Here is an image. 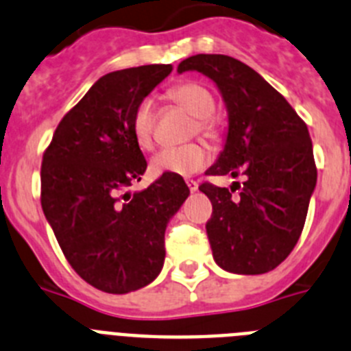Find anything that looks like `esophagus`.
<instances>
[{"instance_id":"obj_1","label":"esophagus","mask_w":351,"mask_h":351,"mask_svg":"<svg viewBox=\"0 0 351 351\" xmlns=\"http://www.w3.org/2000/svg\"><path fill=\"white\" fill-rule=\"evenodd\" d=\"M186 184H188V188H190L191 193H195V191L198 190V182L193 181V179H188V181H186Z\"/></svg>"}]
</instances>
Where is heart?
<instances>
[{
  "instance_id": "heart-1",
  "label": "heart",
  "mask_w": 351,
  "mask_h": 351,
  "mask_svg": "<svg viewBox=\"0 0 351 351\" xmlns=\"http://www.w3.org/2000/svg\"><path fill=\"white\" fill-rule=\"evenodd\" d=\"M169 100L195 117L193 130L198 135L216 141L219 137L218 121L213 116L214 96L206 86L198 82H182L173 86L169 93ZM156 128V108L153 100H142L137 105L132 117L133 137L142 149H151L154 142ZM210 161L209 149L202 144H188L182 147H167L154 154L151 160V170L158 176L173 173V176H193L206 169Z\"/></svg>"
}]
</instances>
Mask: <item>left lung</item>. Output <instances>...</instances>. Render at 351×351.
<instances>
[{
    "label": "left lung",
    "instance_id": "1",
    "mask_svg": "<svg viewBox=\"0 0 351 351\" xmlns=\"http://www.w3.org/2000/svg\"><path fill=\"white\" fill-rule=\"evenodd\" d=\"M197 70L213 79L228 110V135L207 176H243L234 189L206 181L213 214L206 230L219 267L235 274H263L291 253L302 234L316 165L308 126L281 93L243 61L197 54L179 73Z\"/></svg>",
    "mask_w": 351,
    "mask_h": 351
}]
</instances>
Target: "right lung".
Instances as JSON below:
<instances>
[{
	"mask_svg": "<svg viewBox=\"0 0 351 351\" xmlns=\"http://www.w3.org/2000/svg\"><path fill=\"white\" fill-rule=\"evenodd\" d=\"M170 71L172 64H145L98 79L43 153V214L73 271L107 293L138 290L160 274L167 223L190 195L173 173L126 191L147 169L133 112Z\"/></svg>",
	"mask_w": 351,
	"mask_h": 351,
	"instance_id": "1",
	"label": "right lung"
}]
</instances>
